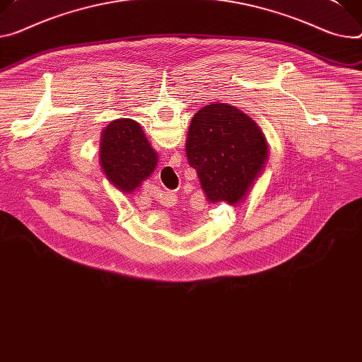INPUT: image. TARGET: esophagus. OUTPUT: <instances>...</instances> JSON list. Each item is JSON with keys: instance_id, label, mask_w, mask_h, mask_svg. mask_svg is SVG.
I'll return each mask as SVG.
<instances>
[{"instance_id": "obj_1", "label": "esophagus", "mask_w": 362, "mask_h": 362, "mask_svg": "<svg viewBox=\"0 0 362 362\" xmlns=\"http://www.w3.org/2000/svg\"><path fill=\"white\" fill-rule=\"evenodd\" d=\"M160 202L164 206H175L177 204V194L173 192H164L163 194H160Z\"/></svg>"}]
</instances>
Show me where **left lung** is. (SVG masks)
Returning <instances> with one entry per match:
<instances>
[{
    "label": "left lung",
    "mask_w": 362,
    "mask_h": 362,
    "mask_svg": "<svg viewBox=\"0 0 362 362\" xmlns=\"http://www.w3.org/2000/svg\"><path fill=\"white\" fill-rule=\"evenodd\" d=\"M186 157L209 204L237 206L264 172L269 146L251 117L234 105L214 103L193 115Z\"/></svg>",
    "instance_id": "1"
}]
</instances>
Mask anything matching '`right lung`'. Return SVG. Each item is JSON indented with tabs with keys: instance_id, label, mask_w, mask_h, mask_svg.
I'll return each mask as SVG.
<instances>
[{
	"instance_id": "add662e5",
	"label": "right lung",
	"mask_w": 362,
	"mask_h": 362,
	"mask_svg": "<svg viewBox=\"0 0 362 362\" xmlns=\"http://www.w3.org/2000/svg\"><path fill=\"white\" fill-rule=\"evenodd\" d=\"M158 156L143 128L134 119L118 118L103 131L100 144L101 169L108 182L129 194L151 176Z\"/></svg>"
}]
</instances>
